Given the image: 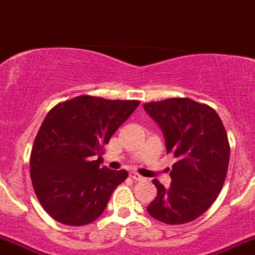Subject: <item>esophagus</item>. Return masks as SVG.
<instances>
[{"label": "esophagus", "mask_w": 255, "mask_h": 255, "mask_svg": "<svg viewBox=\"0 0 255 255\" xmlns=\"http://www.w3.org/2000/svg\"><path fill=\"white\" fill-rule=\"evenodd\" d=\"M129 176L133 179V180H136V182H143V180H144L143 176H141L139 174L134 173V171H130Z\"/></svg>", "instance_id": "esophagus-1"}]
</instances>
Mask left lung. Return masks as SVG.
<instances>
[{
	"mask_svg": "<svg viewBox=\"0 0 255 255\" xmlns=\"http://www.w3.org/2000/svg\"><path fill=\"white\" fill-rule=\"evenodd\" d=\"M143 109L162 130L166 152L176 157L170 187L153 179L157 196L147 212L169 225L193 221L215 202L226 178L230 146L224 125L212 108L188 98L147 103Z\"/></svg>",
	"mask_w": 255,
	"mask_h": 255,
	"instance_id": "left-lung-1",
	"label": "left lung"
}]
</instances>
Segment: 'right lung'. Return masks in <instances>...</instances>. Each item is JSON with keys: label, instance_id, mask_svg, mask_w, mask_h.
Here are the masks:
<instances>
[{"label": "right lung", "instance_id": "obj_1", "mask_svg": "<svg viewBox=\"0 0 255 255\" xmlns=\"http://www.w3.org/2000/svg\"><path fill=\"white\" fill-rule=\"evenodd\" d=\"M138 104L82 95L47 114L34 139L30 176L40 205L56 221L82 226L104 212L128 173L100 166L103 146Z\"/></svg>", "mask_w": 255, "mask_h": 255}]
</instances>
